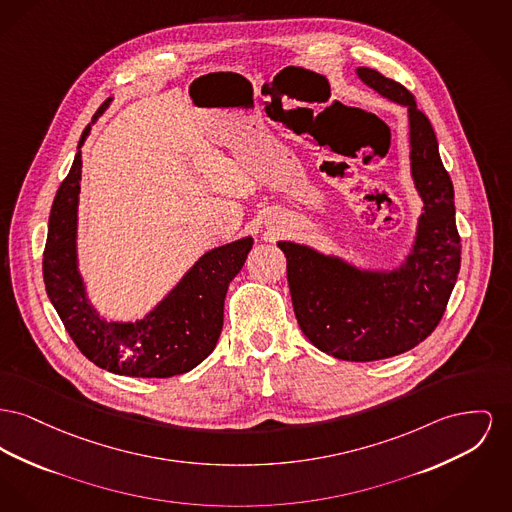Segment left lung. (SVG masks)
Returning a JSON list of instances; mask_svg holds the SVG:
<instances>
[{
    "mask_svg": "<svg viewBox=\"0 0 512 512\" xmlns=\"http://www.w3.org/2000/svg\"><path fill=\"white\" fill-rule=\"evenodd\" d=\"M361 81L408 108L410 166L423 201L416 240L406 261L389 272L361 271L307 245L278 241L286 255L296 319L309 342L346 361L404 354L439 325L460 271L454 189L435 131L414 94L375 69L358 67Z\"/></svg>",
    "mask_w": 512,
    "mask_h": 512,
    "instance_id": "left-lung-1",
    "label": "left lung"
}]
</instances>
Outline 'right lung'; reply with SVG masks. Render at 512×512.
Listing matches in <instances>:
<instances>
[{
  "label": "right lung",
  "mask_w": 512,
  "mask_h": 512,
  "mask_svg": "<svg viewBox=\"0 0 512 512\" xmlns=\"http://www.w3.org/2000/svg\"><path fill=\"white\" fill-rule=\"evenodd\" d=\"M110 102L112 98L98 108L92 123ZM89 131L91 125L81 135L73 166L61 181L50 211L42 259L48 298L75 346L98 367L127 377L156 379L187 373L209 358L218 342L228 286L241 271L253 238L207 251L145 319L135 323L102 319L87 298L75 245L81 147Z\"/></svg>",
  "instance_id": "right-lung-1"
}]
</instances>
